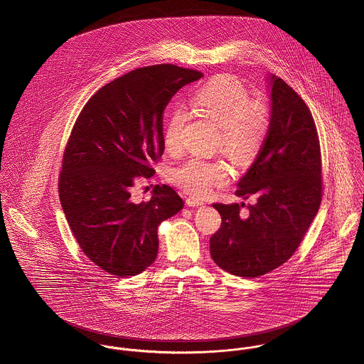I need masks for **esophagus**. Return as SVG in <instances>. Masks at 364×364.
<instances>
[{
	"instance_id": "obj_1",
	"label": "esophagus",
	"mask_w": 364,
	"mask_h": 364,
	"mask_svg": "<svg viewBox=\"0 0 364 364\" xmlns=\"http://www.w3.org/2000/svg\"><path fill=\"white\" fill-rule=\"evenodd\" d=\"M186 202H187L188 206H200V205H203V202H202L200 199L194 198V196H188V198L186 199Z\"/></svg>"
}]
</instances>
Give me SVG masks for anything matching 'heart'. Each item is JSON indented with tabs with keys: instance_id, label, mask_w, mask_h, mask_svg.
Masks as SVG:
<instances>
[{
	"instance_id": "b5f03b06",
	"label": "heart",
	"mask_w": 364,
	"mask_h": 364,
	"mask_svg": "<svg viewBox=\"0 0 364 364\" xmlns=\"http://www.w3.org/2000/svg\"><path fill=\"white\" fill-rule=\"evenodd\" d=\"M196 108L212 117L220 130L219 141L224 154L235 165H248L259 152L269 130L270 113L260 98H250L245 85L237 77L222 75L202 84L193 97ZM186 114L177 107L168 114L164 129V145L170 154L181 148V132ZM171 181L183 191L196 196L209 194L228 178L223 162L193 156L174 168Z\"/></svg>"
}]
</instances>
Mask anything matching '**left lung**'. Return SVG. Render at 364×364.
Segmentation results:
<instances>
[{"label":"left lung","mask_w":364,"mask_h":364,"mask_svg":"<svg viewBox=\"0 0 364 364\" xmlns=\"http://www.w3.org/2000/svg\"><path fill=\"white\" fill-rule=\"evenodd\" d=\"M270 123L255 161L237 183V196L255 203H213L222 225L210 237V256L245 279L285 263L299 247L321 202V155L316 124L304 100L284 80L266 76Z\"/></svg>","instance_id":"obj_1"}]
</instances>
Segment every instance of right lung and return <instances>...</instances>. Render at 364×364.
Returning a JSON list of instances; mask_svg holds the SVG:
<instances>
[{
  "instance_id": "right-lung-1",
  "label": "right lung",
  "mask_w": 364,
  "mask_h": 364,
  "mask_svg": "<svg viewBox=\"0 0 364 364\" xmlns=\"http://www.w3.org/2000/svg\"><path fill=\"white\" fill-rule=\"evenodd\" d=\"M203 75L176 65L140 68L100 88L84 105L68 141L59 198L87 257L107 273L127 277L158 255V227L184 208L166 184L149 202H134L137 177L149 178L164 155V111L171 97Z\"/></svg>"
}]
</instances>
